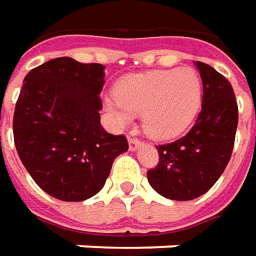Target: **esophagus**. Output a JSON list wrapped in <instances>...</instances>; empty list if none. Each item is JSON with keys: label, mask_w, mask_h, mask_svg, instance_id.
<instances>
[{"label": "esophagus", "mask_w": 256, "mask_h": 256, "mask_svg": "<svg viewBox=\"0 0 256 256\" xmlns=\"http://www.w3.org/2000/svg\"><path fill=\"white\" fill-rule=\"evenodd\" d=\"M130 150H136L140 145V142H139V139L136 138H130Z\"/></svg>", "instance_id": "34e87169"}]
</instances>
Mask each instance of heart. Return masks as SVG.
Listing matches in <instances>:
<instances>
[{
    "mask_svg": "<svg viewBox=\"0 0 256 256\" xmlns=\"http://www.w3.org/2000/svg\"><path fill=\"white\" fill-rule=\"evenodd\" d=\"M107 108L118 126L144 114L146 134L168 140L184 134L202 106V80L194 68L158 70L122 78Z\"/></svg>",
    "mask_w": 256,
    "mask_h": 256,
    "instance_id": "1",
    "label": "heart"
}]
</instances>
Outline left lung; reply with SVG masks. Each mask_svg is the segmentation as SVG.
I'll return each instance as SVG.
<instances>
[{
	"label": "left lung",
	"mask_w": 256,
	"mask_h": 256,
	"mask_svg": "<svg viewBox=\"0 0 256 256\" xmlns=\"http://www.w3.org/2000/svg\"><path fill=\"white\" fill-rule=\"evenodd\" d=\"M204 84L202 110L182 138L158 145V163L148 172L154 191L172 200H191L212 188L232 158L238 107L230 82L196 61Z\"/></svg>",
	"instance_id": "8db88e82"
}]
</instances>
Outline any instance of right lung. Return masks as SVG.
<instances>
[{
	"label": "right lung",
	"mask_w": 256,
	"mask_h": 256,
	"mask_svg": "<svg viewBox=\"0 0 256 256\" xmlns=\"http://www.w3.org/2000/svg\"><path fill=\"white\" fill-rule=\"evenodd\" d=\"M14 114V140L24 168L44 192L79 202L106 184L124 135L100 124L104 65L60 57L33 68L24 79Z\"/></svg>",
	"instance_id": "obj_1"
}]
</instances>
